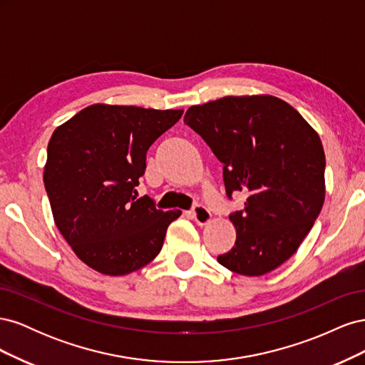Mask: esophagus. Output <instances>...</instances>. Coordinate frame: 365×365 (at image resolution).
Returning <instances> with one entry per match:
<instances>
[{"label":"esophagus","mask_w":365,"mask_h":365,"mask_svg":"<svg viewBox=\"0 0 365 365\" xmlns=\"http://www.w3.org/2000/svg\"><path fill=\"white\" fill-rule=\"evenodd\" d=\"M190 215H192L193 220H195L197 225H205L208 220H210V217H212V213H210V210L207 207H204V205H195L193 210L190 212Z\"/></svg>","instance_id":"1"}]
</instances>
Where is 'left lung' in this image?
<instances>
[{"label":"left lung","mask_w":365,"mask_h":365,"mask_svg":"<svg viewBox=\"0 0 365 365\" xmlns=\"http://www.w3.org/2000/svg\"><path fill=\"white\" fill-rule=\"evenodd\" d=\"M184 123L224 164L227 196L244 192L230 215L236 244L217 262L257 277L298 250L324 202V149L300 113L274 96H227L187 109Z\"/></svg>","instance_id":"8db88e82"}]
</instances>
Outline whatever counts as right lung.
Masks as SVG:
<instances>
[{
	"label": "right lung",
	"mask_w": 365,
	"mask_h": 365,
	"mask_svg": "<svg viewBox=\"0 0 365 365\" xmlns=\"http://www.w3.org/2000/svg\"><path fill=\"white\" fill-rule=\"evenodd\" d=\"M181 115L182 109L96 103L53 132L43 185L54 224L97 272L125 275L146 267L181 216V210L155 208L135 190L148 149Z\"/></svg>",
	"instance_id": "right-lung-1"
}]
</instances>
